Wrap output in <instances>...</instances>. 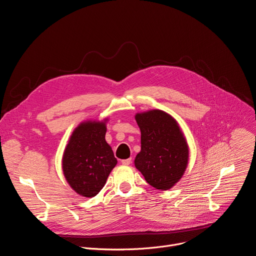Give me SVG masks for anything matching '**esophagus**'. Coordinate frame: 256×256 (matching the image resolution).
<instances>
[{
	"mask_svg": "<svg viewBox=\"0 0 256 256\" xmlns=\"http://www.w3.org/2000/svg\"><path fill=\"white\" fill-rule=\"evenodd\" d=\"M131 162H132V160H131V158H127V160H121L122 164H124V166H128V164H131Z\"/></svg>",
	"mask_w": 256,
	"mask_h": 256,
	"instance_id": "34e87169",
	"label": "esophagus"
}]
</instances>
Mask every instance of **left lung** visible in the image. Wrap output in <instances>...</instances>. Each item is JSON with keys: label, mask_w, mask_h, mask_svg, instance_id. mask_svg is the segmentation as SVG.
I'll use <instances>...</instances> for the list:
<instances>
[{"label": "left lung", "mask_w": 256, "mask_h": 256, "mask_svg": "<svg viewBox=\"0 0 256 256\" xmlns=\"http://www.w3.org/2000/svg\"><path fill=\"white\" fill-rule=\"evenodd\" d=\"M135 120L141 131V150L135 158V168L153 188H172L182 178L190 158L188 144L180 124L158 109L136 113Z\"/></svg>", "instance_id": "left-lung-1"}]
</instances>
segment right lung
Wrapping results in <instances>:
<instances>
[{"label":"right lung","mask_w":256,"mask_h":256,"mask_svg":"<svg viewBox=\"0 0 256 256\" xmlns=\"http://www.w3.org/2000/svg\"><path fill=\"white\" fill-rule=\"evenodd\" d=\"M109 118L86 120L72 131L62 160L64 176L80 196L92 198L104 188L117 164L105 136Z\"/></svg>","instance_id":"1"}]
</instances>
